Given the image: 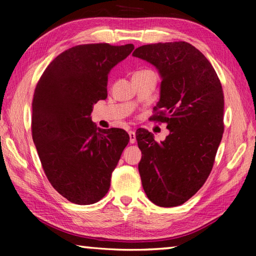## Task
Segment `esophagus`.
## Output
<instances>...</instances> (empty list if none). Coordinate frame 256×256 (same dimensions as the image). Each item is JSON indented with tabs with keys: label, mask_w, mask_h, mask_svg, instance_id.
<instances>
[{
	"label": "esophagus",
	"mask_w": 256,
	"mask_h": 256,
	"mask_svg": "<svg viewBox=\"0 0 256 256\" xmlns=\"http://www.w3.org/2000/svg\"><path fill=\"white\" fill-rule=\"evenodd\" d=\"M128 136H130V144H136V132H134V131H128Z\"/></svg>",
	"instance_id": "1"
}]
</instances>
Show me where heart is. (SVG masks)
Wrapping results in <instances>:
<instances>
[{
    "mask_svg": "<svg viewBox=\"0 0 256 256\" xmlns=\"http://www.w3.org/2000/svg\"><path fill=\"white\" fill-rule=\"evenodd\" d=\"M146 72H152V71H150V70H141V71L136 72V73H134V74H142V73H146Z\"/></svg>",
    "mask_w": 256,
    "mask_h": 256,
    "instance_id": "obj_1",
    "label": "heart"
}]
</instances>
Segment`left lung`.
Segmentation results:
<instances>
[{
  "label": "left lung",
  "instance_id": "left-lung-1",
  "mask_svg": "<svg viewBox=\"0 0 256 256\" xmlns=\"http://www.w3.org/2000/svg\"><path fill=\"white\" fill-rule=\"evenodd\" d=\"M133 56L154 64L162 76L160 100L150 120L170 130L162 142L146 128L136 130L142 186L154 204L180 206L214 167L224 128L222 86L206 56L186 42L144 45Z\"/></svg>",
  "mask_w": 256,
  "mask_h": 256
}]
</instances>
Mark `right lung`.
<instances>
[{
	"instance_id": "obj_1",
	"label": "right lung",
	"mask_w": 256,
	"mask_h": 256,
	"mask_svg": "<svg viewBox=\"0 0 256 256\" xmlns=\"http://www.w3.org/2000/svg\"><path fill=\"white\" fill-rule=\"evenodd\" d=\"M132 44L71 47L52 60L34 88L32 134L52 186L72 203L106 196L112 172L130 141L122 128L97 130L92 106L107 98L108 73L131 54Z\"/></svg>"
}]
</instances>
